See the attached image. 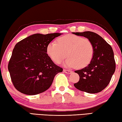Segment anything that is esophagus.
<instances>
[{
	"label": "esophagus",
	"instance_id": "34e87169",
	"mask_svg": "<svg viewBox=\"0 0 122 122\" xmlns=\"http://www.w3.org/2000/svg\"><path fill=\"white\" fill-rule=\"evenodd\" d=\"M63 71L66 74H71L72 73L71 71H69V70L67 69H63Z\"/></svg>",
	"mask_w": 122,
	"mask_h": 122
}]
</instances>
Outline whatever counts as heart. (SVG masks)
<instances>
[{
	"label": "heart",
	"mask_w": 122,
	"mask_h": 122,
	"mask_svg": "<svg viewBox=\"0 0 122 122\" xmlns=\"http://www.w3.org/2000/svg\"><path fill=\"white\" fill-rule=\"evenodd\" d=\"M53 41L47 47V52L51 60L60 64L67 56L66 65L69 67L83 68L89 63L93 57L94 47L88 39L75 35H66Z\"/></svg>",
	"instance_id": "obj_1"
}]
</instances>
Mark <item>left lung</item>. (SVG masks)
<instances>
[{
    "mask_svg": "<svg viewBox=\"0 0 122 122\" xmlns=\"http://www.w3.org/2000/svg\"><path fill=\"white\" fill-rule=\"evenodd\" d=\"M73 34L88 38L92 43L94 54L90 63L84 68L75 71L80 80L74 84L77 89L95 94L106 88L116 69L112 47L102 37L94 32H73Z\"/></svg>",
    "mask_w": 122,
    "mask_h": 122,
    "instance_id": "obj_1",
    "label": "left lung"
}]
</instances>
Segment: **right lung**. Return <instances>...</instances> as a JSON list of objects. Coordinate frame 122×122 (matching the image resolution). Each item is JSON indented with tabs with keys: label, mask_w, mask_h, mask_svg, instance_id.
Here are the masks:
<instances>
[{
	"label": "right lung",
	"mask_w": 122,
	"mask_h": 122,
	"mask_svg": "<svg viewBox=\"0 0 122 122\" xmlns=\"http://www.w3.org/2000/svg\"><path fill=\"white\" fill-rule=\"evenodd\" d=\"M61 35L59 33L35 34L15 45L8 69L18 91L28 95L44 92L51 85L55 76L63 71L47 54L48 45Z\"/></svg>",
	"instance_id": "1"
}]
</instances>
